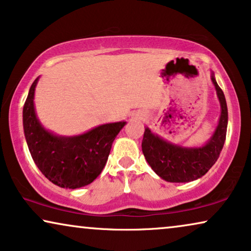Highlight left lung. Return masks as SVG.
I'll use <instances>...</instances> for the list:
<instances>
[{
	"instance_id": "1",
	"label": "left lung",
	"mask_w": 251,
	"mask_h": 251,
	"mask_svg": "<svg viewBox=\"0 0 251 251\" xmlns=\"http://www.w3.org/2000/svg\"><path fill=\"white\" fill-rule=\"evenodd\" d=\"M211 82L221 104V115L214 133L204 145L186 147L168 142L145 128L142 150L154 173L169 183H188L201 178L214 166L226 138L228 113L224 92L211 72Z\"/></svg>"
}]
</instances>
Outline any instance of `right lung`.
I'll return each mask as SVG.
<instances>
[{
    "mask_svg": "<svg viewBox=\"0 0 251 251\" xmlns=\"http://www.w3.org/2000/svg\"><path fill=\"white\" fill-rule=\"evenodd\" d=\"M30 85L23 109V126L34 162L44 176L63 188H80L92 183L107 162L112 144L126 121L106 123L75 136L56 135L37 118L34 96L39 82Z\"/></svg>",
    "mask_w": 251,
    "mask_h": 251,
    "instance_id": "right-lung-1",
    "label": "right lung"
}]
</instances>
